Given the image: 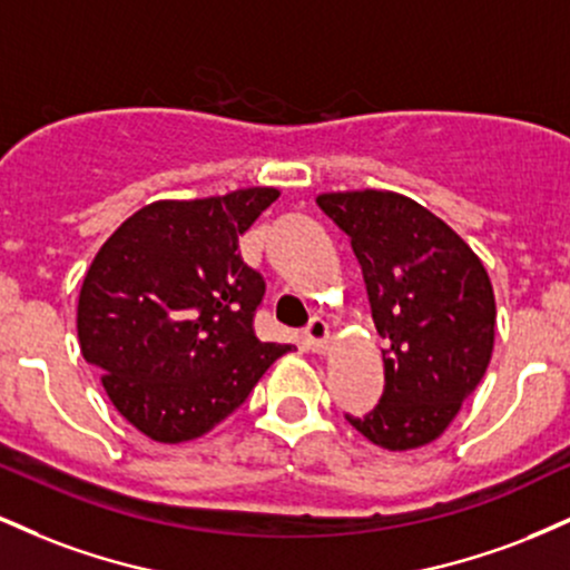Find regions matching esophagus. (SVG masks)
I'll list each match as a JSON object with an SVG mask.
<instances>
[{
    "label": "esophagus",
    "mask_w": 570,
    "mask_h": 570,
    "mask_svg": "<svg viewBox=\"0 0 570 570\" xmlns=\"http://www.w3.org/2000/svg\"><path fill=\"white\" fill-rule=\"evenodd\" d=\"M303 340H305L307 351L324 353L326 345H330V326H326V322H322V318H313V322L305 326Z\"/></svg>",
    "instance_id": "esophagus-1"
}]
</instances>
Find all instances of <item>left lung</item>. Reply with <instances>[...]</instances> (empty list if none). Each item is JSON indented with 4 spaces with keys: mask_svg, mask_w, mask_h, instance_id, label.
<instances>
[{
    "mask_svg": "<svg viewBox=\"0 0 570 570\" xmlns=\"http://www.w3.org/2000/svg\"><path fill=\"white\" fill-rule=\"evenodd\" d=\"M316 203L351 238L372 322L389 340L381 402L345 421L377 448H423L453 423L493 356L485 265L453 227L399 193H322Z\"/></svg>",
    "mask_w": 570,
    "mask_h": 570,
    "instance_id": "8db88e82",
    "label": "left lung"
}]
</instances>
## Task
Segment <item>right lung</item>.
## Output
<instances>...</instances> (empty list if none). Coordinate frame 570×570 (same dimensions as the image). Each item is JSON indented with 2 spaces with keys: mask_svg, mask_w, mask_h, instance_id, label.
I'll return each instance as SVG.
<instances>
[{
  "mask_svg": "<svg viewBox=\"0 0 570 570\" xmlns=\"http://www.w3.org/2000/svg\"><path fill=\"white\" fill-rule=\"evenodd\" d=\"M278 195L246 187L149 203L109 235L85 273L80 351L101 372L115 410L149 440L208 434L292 351L254 335L265 281L238 252V235Z\"/></svg>",
  "mask_w": 570,
  "mask_h": 570,
  "instance_id": "right-lung-1",
  "label": "right lung"
}]
</instances>
